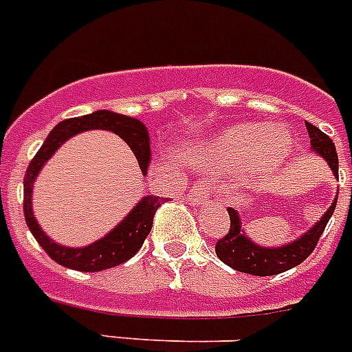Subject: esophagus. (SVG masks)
<instances>
[{
	"mask_svg": "<svg viewBox=\"0 0 352 352\" xmlns=\"http://www.w3.org/2000/svg\"><path fill=\"white\" fill-rule=\"evenodd\" d=\"M210 196V188L208 185H203V183H196L194 187L190 188V192L187 194V201L194 203V205H201L205 203Z\"/></svg>",
	"mask_w": 352,
	"mask_h": 352,
	"instance_id": "1",
	"label": "esophagus"
}]
</instances>
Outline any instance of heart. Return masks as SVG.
Masks as SVG:
<instances>
[{"label": "heart", "mask_w": 352, "mask_h": 352, "mask_svg": "<svg viewBox=\"0 0 352 352\" xmlns=\"http://www.w3.org/2000/svg\"><path fill=\"white\" fill-rule=\"evenodd\" d=\"M294 142L283 130L269 128L260 122H239L212 140L208 147L210 162L248 165L260 162L265 173L279 169L292 155Z\"/></svg>", "instance_id": "b5f03b06"}]
</instances>
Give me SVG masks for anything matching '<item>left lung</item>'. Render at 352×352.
I'll use <instances>...</instances> for the list:
<instances>
[{"mask_svg":"<svg viewBox=\"0 0 352 352\" xmlns=\"http://www.w3.org/2000/svg\"><path fill=\"white\" fill-rule=\"evenodd\" d=\"M306 130L310 135L311 151L322 156L329 165V169L333 170V176L338 178V155H336L333 140L310 122H306ZM336 199H338V196L333 199L331 206L326 210V213L315 222L310 230L305 231L301 236H297L292 242L278 245V248H267V245L253 242L242 228L239 212L235 208H228L231 226L228 235L219 240L217 245H215V253L221 258V262H224L231 269L239 270V272H245V274L274 276L279 272H285V270L302 263L306 258L310 256L317 242H319L320 235H322L327 221L331 219L333 212H335Z\"/></svg>","mask_w":352,"mask_h":352,"instance_id":"obj_1","label":"left lung"}]
</instances>
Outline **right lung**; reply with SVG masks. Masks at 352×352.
Wrapping results in <instances>:
<instances>
[{
	"label": "right lung",
	"mask_w": 352,
	"mask_h": 352,
	"mask_svg": "<svg viewBox=\"0 0 352 352\" xmlns=\"http://www.w3.org/2000/svg\"><path fill=\"white\" fill-rule=\"evenodd\" d=\"M89 130H104L119 135L133 151L144 176L147 174V167L151 162V146H149V133H147L146 124L135 117L122 116V113L110 112V110H96L87 116L73 117V119L58 122L50 131L37 155L33 156L25 176L26 224L35 240L41 244V248L46 251L47 256H51V260H55L56 263L69 267V269L80 270V272H98V270L112 269V267L128 262L142 248L144 240L149 235L156 210L160 208L162 203L167 201L160 199L158 196H151V194L144 196L113 230L83 248H67V245H62L50 239L33 215V183L46 162L55 155L56 149H60L65 140Z\"/></svg>",
	"instance_id": "1"
}]
</instances>
